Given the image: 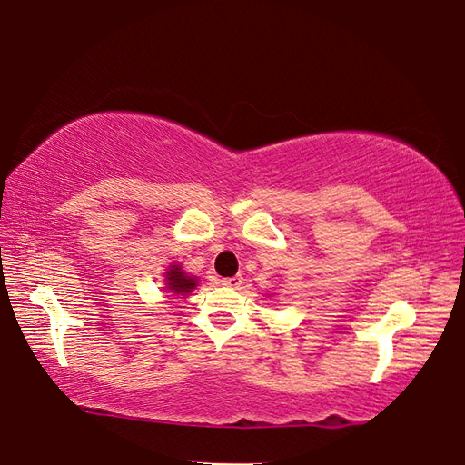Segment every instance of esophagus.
Segmentation results:
<instances>
[{
  "mask_svg": "<svg viewBox=\"0 0 465 465\" xmlns=\"http://www.w3.org/2000/svg\"><path fill=\"white\" fill-rule=\"evenodd\" d=\"M223 285L231 287V289H239L242 285V277L241 275H234V277H226L223 279Z\"/></svg>",
  "mask_w": 465,
  "mask_h": 465,
  "instance_id": "34e87169",
  "label": "esophagus"
}]
</instances>
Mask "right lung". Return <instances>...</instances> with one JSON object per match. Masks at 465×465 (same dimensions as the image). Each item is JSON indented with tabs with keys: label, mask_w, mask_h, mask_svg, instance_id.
<instances>
[{
	"label": "right lung",
	"mask_w": 465,
	"mask_h": 465,
	"mask_svg": "<svg viewBox=\"0 0 465 465\" xmlns=\"http://www.w3.org/2000/svg\"><path fill=\"white\" fill-rule=\"evenodd\" d=\"M165 277V289L163 292L173 293V295H186L192 289H196V277H190L183 273L180 265H170L168 271L163 273Z\"/></svg>",
	"instance_id": "add662e5"
}]
</instances>
